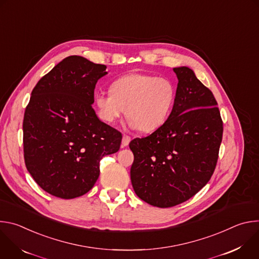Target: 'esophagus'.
Returning a JSON list of instances; mask_svg holds the SVG:
<instances>
[{"instance_id": "obj_1", "label": "esophagus", "mask_w": 259, "mask_h": 259, "mask_svg": "<svg viewBox=\"0 0 259 259\" xmlns=\"http://www.w3.org/2000/svg\"><path fill=\"white\" fill-rule=\"evenodd\" d=\"M130 141H131V137L124 134V135H123V139H122V145H123V146H127Z\"/></svg>"}]
</instances>
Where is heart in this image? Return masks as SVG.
Returning <instances> with one entry per match:
<instances>
[{
	"label": "heart",
	"mask_w": 259,
	"mask_h": 259,
	"mask_svg": "<svg viewBox=\"0 0 259 259\" xmlns=\"http://www.w3.org/2000/svg\"><path fill=\"white\" fill-rule=\"evenodd\" d=\"M174 100L175 88L170 80L131 73L114 81L109 93H97L94 104L105 123H115L125 110L131 128L151 132L167 121Z\"/></svg>",
	"instance_id": "obj_1"
}]
</instances>
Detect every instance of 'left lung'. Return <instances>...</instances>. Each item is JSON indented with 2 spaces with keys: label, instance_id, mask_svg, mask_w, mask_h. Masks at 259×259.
Wrapping results in <instances>:
<instances>
[{
  "label": "left lung",
  "instance_id": "obj_1",
  "mask_svg": "<svg viewBox=\"0 0 259 259\" xmlns=\"http://www.w3.org/2000/svg\"><path fill=\"white\" fill-rule=\"evenodd\" d=\"M178 84L171 114L151 135L133 139L130 175L135 194L168 208L188 201L210 180L223 139L213 93L187 66L174 67Z\"/></svg>",
  "mask_w": 259,
  "mask_h": 259
}]
</instances>
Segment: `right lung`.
<instances>
[{"label": "right lung", "mask_w": 259, "mask_h": 259, "mask_svg": "<svg viewBox=\"0 0 259 259\" xmlns=\"http://www.w3.org/2000/svg\"><path fill=\"white\" fill-rule=\"evenodd\" d=\"M105 68L68 56L31 91L23 119L24 162L34 181L57 198L88 193L98 179L100 160L120 149L121 132L101 122L92 108Z\"/></svg>", "instance_id": "add662e5"}]
</instances>
